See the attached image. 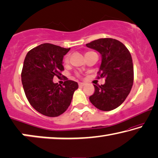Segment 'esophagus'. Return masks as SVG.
<instances>
[{
    "label": "esophagus",
    "mask_w": 158,
    "mask_h": 158,
    "mask_svg": "<svg viewBox=\"0 0 158 158\" xmlns=\"http://www.w3.org/2000/svg\"><path fill=\"white\" fill-rule=\"evenodd\" d=\"M85 85V83H79V86L80 87H83V86H84Z\"/></svg>",
    "instance_id": "1"
}]
</instances>
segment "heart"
I'll return each mask as SVG.
<instances>
[{"label": "heart", "instance_id": "1", "mask_svg": "<svg viewBox=\"0 0 158 158\" xmlns=\"http://www.w3.org/2000/svg\"><path fill=\"white\" fill-rule=\"evenodd\" d=\"M91 52V51H89V52H87L86 53H88V52ZM85 53V54H86ZM68 62H69V56H66L65 58H64V59H63V63H68ZM77 76H79V75L78 74H77Z\"/></svg>", "mask_w": 158, "mask_h": 158}]
</instances>
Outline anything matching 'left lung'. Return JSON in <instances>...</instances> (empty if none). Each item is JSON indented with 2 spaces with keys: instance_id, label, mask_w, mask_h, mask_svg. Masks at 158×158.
I'll use <instances>...</instances> for the list:
<instances>
[{
  "instance_id": "left-lung-1",
  "label": "left lung",
  "mask_w": 158,
  "mask_h": 158,
  "mask_svg": "<svg viewBox=\"0 0 158 158\" xmlns=\"http://www.w3.org/2000/svg\"><path fill=\"white\" fill-rule=\"evenodd\" d=\"M86 46L101 54L102 63L98 78L105 77L106 83L95 85L89 99L93 106L102 111L120 106L131 90L134 81L133 64L125 45L113 38H100L87 43Z\"/></svg>"
}]
</instances>
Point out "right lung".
<instances>
[{
  "mask_svg": "<svg viewBox=\"0 0 158 158\" xmlns=\"http://www.w3.org/2000/svg\"><path fill=\"white\" fill-rule=\"evenodd\" d=\"M70 51L51 43H43L28 51L24 60L21 81L30 104L38 113L48 117L63 114L71 102L78 88L77 82L68 80L63 85L54 83L64 70L63 56Z\"/></svg>",
  "mask_w": 158,
  "mask_h": 158,
  "instance_id": "obj_1",
  "label": "right lung"
}]
</instances>
